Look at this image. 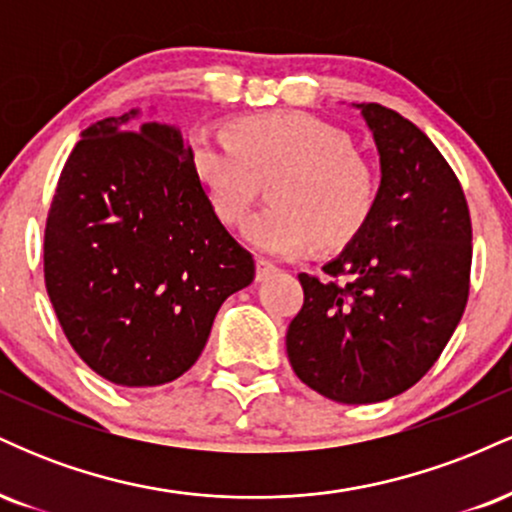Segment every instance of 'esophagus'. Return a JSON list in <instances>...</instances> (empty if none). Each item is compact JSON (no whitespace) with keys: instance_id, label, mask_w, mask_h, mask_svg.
<instances>
[{"instance_id":"esophagus-1","label":"esophagus","mask_w":512,"mask_h":512,"mask_svg":"<svg viewBox=\"0 0 512 512\" xmlns=\"http://www.w3.org/2000/svg\"><path fill=\"white\" fill-rule=\"evenodd\" d=\"M274 272H276L274 264H269L267 260H257V272H255L257 281H267Z\"/></svg>"}]
</instances>
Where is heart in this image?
<instances>
[{"mask_svg":"<svg viewBox=\"0 0 512 512\" xmlns=\"http://www.w3.org/2000/svg\"><path fill=\"white\" fill-rule=\"evenodd\" d=\"M192 175L223 223L248 211L257 180L267 185V209L243 223V236L274 257L332 250L354 240L375 207L373 170L351 149L342 129L308 113L240 117L226 134L195 129L187 142Z\"/></svg>","mask_w":512,"mask_h":512,"instance_id":"b5f03b06","label":"heart"}]
</instances>
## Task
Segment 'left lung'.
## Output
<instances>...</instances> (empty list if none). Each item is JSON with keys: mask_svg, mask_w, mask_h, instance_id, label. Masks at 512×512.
<instances>
[{"mask_svg": "<svg viewBox=\"0 0 512 512\" xmlns=\"http://www.w3.org/2000/svg\"><path fill=\"white\" fill-rule=\"evenodd\" d=\"M356 108L380 156L375 207L327 276L298 274L305 301L286 354L322 397L373 404L419 383L450 342L469 296L472 221L460 180L414 122Z\"/></svg>", "mask_w": 512, "mask_h": 512, "instance_id": "8db88e82", "label": "left lung"}]
</instances>
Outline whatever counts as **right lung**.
I'll list each match as a JSON object with an SVG mask.
<instances>
[{
  "instance_id": "add662e5",
  "label": "right lung",
  "mask_w": 512,
  "mask_h": 512,
  "mask_svg": "<svg viewBox=\"0 0 512 512\" xmlns=\"http://www.w3.org/2000/svg\"><path fill=\"white\" fill-rule=\"evenodd\" d=\"M139 108L81 132L48 226L45 286L69 344L122 387L195 366L221 303L255 279L192 175L180 129Z\"/></svg>"
}]
</instances>
